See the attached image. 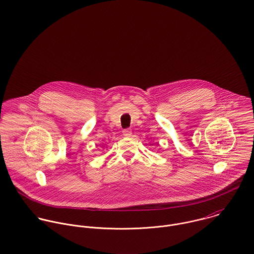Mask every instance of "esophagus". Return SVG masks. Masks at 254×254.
I'll use <instances>...</instances> for the list:
<instances>
[{
	"mask_svg": "<svg viewBox=\"0 0 254 254\" xmlns=\"http://www.w3.org/2000/svg\"><path fill=\"white\" fill-rule=\"evenodd\" d=\"M122 133H123V135H124L125 137H130V136L132 135V130H131V129H124V130L122 131Z\"/></svg>",
	"mask_w": 254,
	"mask_h": 254,
	"instance_id": "obj_1",
	"label": "esophagus"
}]
</instances>
